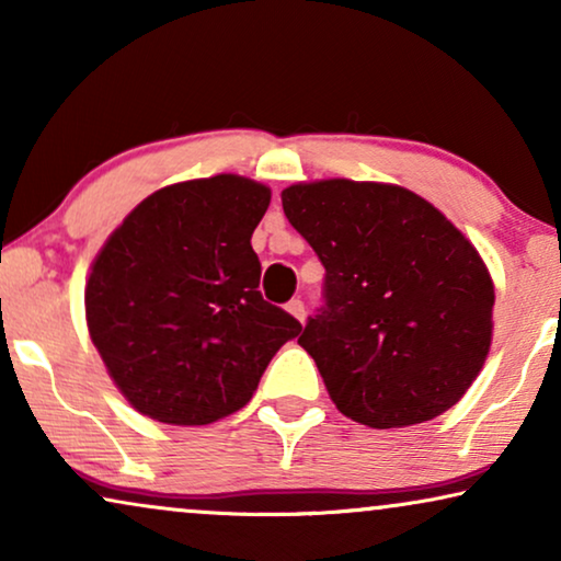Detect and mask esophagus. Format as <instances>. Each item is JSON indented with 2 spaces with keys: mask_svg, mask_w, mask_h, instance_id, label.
<instances>
[{
  "mask_svg": "<svg viewBox=\"0 0 561 561\" xmlns=\"http://www.w3.org/2000/svg\"><path fill=\"white\" fill-rule=\"evenodd\" d=\"M286 309H288V313H294L298 321L306 319V306H304L301 298H290V301L286 304Z\"/></svg>",
  "mask_w": 561,
  "mask_h": 561,
  "instance_id": "34e87169",
  "label": "esophagus"
}]
</instances>
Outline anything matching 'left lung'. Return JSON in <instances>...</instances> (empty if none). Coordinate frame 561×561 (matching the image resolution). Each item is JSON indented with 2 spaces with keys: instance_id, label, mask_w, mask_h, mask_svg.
<instances>
[{
  "instance_id": "1",
  "label": "left lung",
  "mask_w": 561,
  "mask_h": 561,
  "mask_svg": "<svg viewBox=\"0 0 561 561\" xmlns=\"http://www.w3.org/2000/svg\"><path fill=\"white\" fill-rule=\"evenodd\" d=\"M283 211L324 265V304L298 344L344 416L421 424L478 378L493 334V280L439 209L401 186L298 183Z\"/></svg>"
}]
</instances>
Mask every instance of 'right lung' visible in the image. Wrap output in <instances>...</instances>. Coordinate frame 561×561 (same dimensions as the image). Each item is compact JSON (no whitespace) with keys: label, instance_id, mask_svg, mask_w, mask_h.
<instances>
[{"label":"right lung","instance_id":"1","mask_svg":"<svg viewBox=\"0 0 561 561\" xmlns=\"http://www.w3.org/2000/svg\"><path fill=\"white\" fill-rule=\"evenodd\" d=\"M267 204L271 191L240 175L175 183L145 198L99 252L89 334L142 416L204 426L240 411L301 332L257 290L250 237Z\"/></svg>","mask_w":561,"mask_h":561}]
</instances>
